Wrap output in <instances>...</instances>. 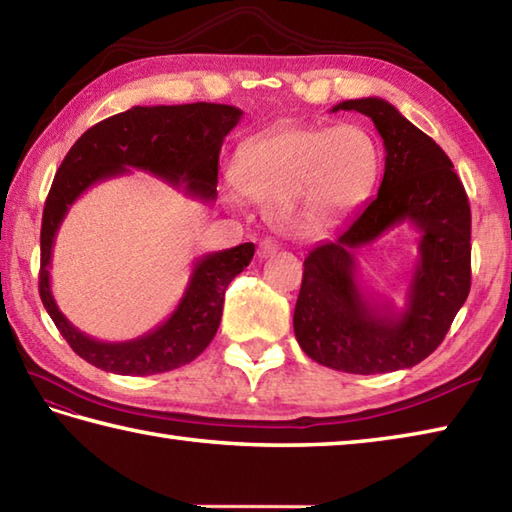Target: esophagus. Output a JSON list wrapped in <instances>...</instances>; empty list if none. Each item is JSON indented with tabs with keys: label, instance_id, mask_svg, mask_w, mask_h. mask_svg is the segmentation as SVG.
<instances>
[{
	"label": "esophagus",
	"instance_id": "esophagus-1",
	"mask_svg": "<svg viewBox=\"0 0 512 512\" xmlns=\"http://www.w3.org/2000/svg\"><path fill=\"white\" fill-rule=\"evenodd\" d=\"M277 250H279V242H277V239H273V237H264L262 242H259L257 253H259V257H270V255H275Z\"/></svg>",
	"mask_w": 512,
	"mask_h": 512
}]
</instances>
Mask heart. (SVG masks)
Here are the masks:
<instances>
[{
    "label": "heart",
    "instance_id": "heart-1",
    "mask_svg": "<svg viewBox=\"0 0 512 512\" xmlns=\"http://www.w3.org/2000/svg\"><path fill=\"white\" fill-rule=\"evenodd\" d=\"M379 175L375 139L359 126H286L248 142L237 159L239 193L268 204L288 235L335 226L364 202Z\"/></svg>",
    "mask_w": 512,
    "mask_h": 512
}]
</instances>
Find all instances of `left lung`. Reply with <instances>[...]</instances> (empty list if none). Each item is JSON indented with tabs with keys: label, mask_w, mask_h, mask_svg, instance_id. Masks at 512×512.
<instances>
[{
	"label": "left lung",
	"mask_w": 512,
	"mask_h": 512,
	"mask_svg": "<svg viewBox=\"0 0 512 512\" xmlns=\"http://www.w3.org/2000/svg\"><path fill=\"white\" fill-rule=\"evenodd\" d=\"M373 119L386 164L377 197L344 230L310 250L295 304V337L317 364L353 375L410 368L444 342L470 293V206L453 162L433 139L379 97L333 106ZM420 230L418 262L402 311L368 298L356 250L390 227Z\"/></svg>",
	"instance_id": "1"
}]
</instances>
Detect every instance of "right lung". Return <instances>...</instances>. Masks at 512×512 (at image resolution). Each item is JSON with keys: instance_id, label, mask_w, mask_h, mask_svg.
<instances>
[{"instance_id": "right-lung-1", "label": "right lung", "mask_w": 512, "mask_h": 512, "mask_svg": "<svg viewBox=\"0 0 512 512\" xmlns=\"http://www.w3.org/2000/svg\"><path fill=\"white\" fill-rule=\"evenodd\" d=\"M239 119L242 110L228 104L133 106L88 128L68 150L44 206L39 297L68 346L88 364L106 373L146 377L193 362L213 342L226 288L250 264L255 244L199 257L177 308L150 333L130 342H99L68 322L50 290L53 246L68 208L90 186L126 175L130 168L186 186L188 195L210 202L217 197L219 150Z\"/></svg>"}]
</instances>
